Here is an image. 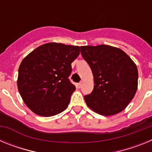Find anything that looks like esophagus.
Returning a JSON list of instances; mask_svg holds the SVG:
<instances>
[{
	"mask_svg": "<svg viewBox=\"0 0 152 152\" xmlns=\"http://www.w3.org/2000/svg\"><path fill=\"white\" fill-rule=\"evenodd\" d=\"M81 86H82V83H81V82H80V83H78V84H77V87H78L79 88H80Z\"/></svg>",
	"mask_w": 152,
	"mask_h": 152,
	"instance_id": "1",
	"label": "esophagus"
}]
</instances>
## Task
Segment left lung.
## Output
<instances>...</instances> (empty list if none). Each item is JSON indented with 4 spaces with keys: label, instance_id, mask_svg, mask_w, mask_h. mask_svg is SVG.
<instances>
[{
    "label": "left lung",
    "instance_id": "1",
    "mask_svg": "<svg viewBox=\"0 0 152 152\" xmlns=\"http://www.w3.org/2000/svg\"><path fill=\"white\" fill-rule=\"evenodd\" d=\"M84 59L89 64L94 80V90L84 96L93 111L113 116L123 111L138 88V69L122 49L108 45L80 46Z\"/></svg>",
    "mask_w": 152,
    "mask_h": 152
}]
</instances>
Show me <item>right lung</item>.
<instances>
[{
  "label": "right lung",
  "instance_id": "add662e5",
  "mask_svg": "<svg viewBox=\"0 0 152 152\" xmlns=\"http://www.w3.org/2000/svg\"><path fill=\"white\" fill-rule=\"evenodd\" d=\"M80 54L77 45L49 42L23 59L17 88L27 107L39 116H55L69 104L76 88L68 79L72 63Z\"/></svg>",
  "mask_w": 152,
  "mask_h": 152
}]
</instances>
